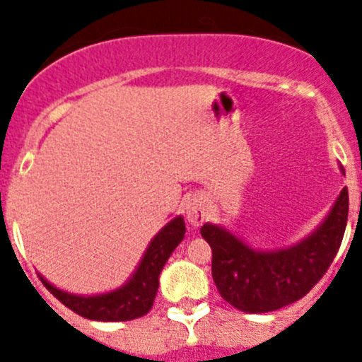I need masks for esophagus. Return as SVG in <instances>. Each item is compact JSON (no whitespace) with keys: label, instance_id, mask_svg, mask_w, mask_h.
Masks as SVG:
<instances>
[{"label":"esophagus","instance_id":"34e87169","mask_svg":"<svg viewBox=\"0 0 362 362\" xmlns=\"http://www.w3.org/2000/svg\"><path fill=\"white\" fill-rule=\"evenodd\" d=\"M186 219L192 226L202 225L206 219V204L202 199H192L186 204Z\"/></svg>","mask_w":362,"mask_h":362}]
</instances>
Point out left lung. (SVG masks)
<instances>
[{"label": "left lung", "mask_w": 362, "mask_h": 362, "mask_svg": "<svg viewBox=\"0 0 362 362\" xmlns=\"http://www.w3.org/2000/svg\"><path fill=\"white\" fill-rule=\"evenodd\" d=\"M349 216V192L341 189L333 211L315 233L298 245L258 252L214 225L200 233L212 249V279L223 300L249 314L279 310L303 298L333 263Z\"/></svg>", "instance_id": "8db88e82"}]
</instances>
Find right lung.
<instances>
[{
  "instance_id": "1",
  "label": "right lung",
  "mask_w": 362,
  "mask_h": 362,
  "mask_svg": "<svg viewBox=\"0 0 362 362\" xmlns=\"http://www.w3.org/2000/svg\"><path fill=\"white\" fill-rule=\"evenodd\" d=\"M185 232V221L181 216L173 219L165 228H162V232L151 240L150 247L132 279L117 291L83 298L54 288L43 277H40V281L62 305H66L81 317L104 320V322H122V320L143 317L153 307L156 291H158L160 272L174 249L180 245Z\"/></svg>"
}]
</instances>
